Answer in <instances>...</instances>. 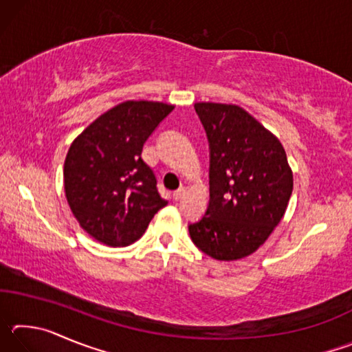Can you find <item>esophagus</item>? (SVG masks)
Instances as JSON below:
<instances>
[{"label":"esophagus","instance_id":"1","mask_svg":"<svg viewBox=\"0 0 352 352\" xmlns=\"http://www.w3.org/2000/svg\"><path fill=\"white\" fill-rule=\"evenodd\" d=\"M183 194H184V188H178L177 190H174L172 197H174V200H178V199H182Z\"/></svg>","mask_w":352,"mask_h":352}]
</instances>
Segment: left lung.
Listing matches in <instances>:
<instances>
[{
	"label": "left lung",
	"mask_w": 352,
	"mask_h": 352,
	"mask_svg": "<svg viewBox=\"0 0 352 352\" xmlns=\"http://www.w3.org/2000/svg\"><path fill=\"white\" fill-rule=\"evenodd\" d=\"M210 144V204L189 223L195 247L217 261L256 252L289 205L294 175L281 142L237 105L200 102Z\"/></svg>",
	"instance_id": "8db88e82"
}]
</instances>
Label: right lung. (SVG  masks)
Returning <instances> with one entry per match:
<instances>
[{"instance_id":"obj_1","label":"right lung","mask_w":352,"mask_h":352,"mask_svg":"<svg viewBox=\"0 0 352 352\" xmlns=\"http://www.w3.org/2000/svg\"><path fill=\"white\" fill-rule=\"evenodd\" d=\"M174 105L127 100L100 115L71 144L63 168L65 194L77 222L110 247L138 241L168 205L142 146Z\"/></svg>"}]
</instances>
